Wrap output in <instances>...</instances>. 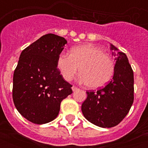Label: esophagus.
Here are the masks:
<instances>
[{"instance_id":"esophagus-1","label":"esophagus","mask_w":148,"mask_h":148,"mask_svg":"<svg viewBox=\"0 0 148 148\" xmlns=\"http://www.w3.org/2000/svg\"><path fill=\"white\" fill-rule=\"evenodd\" d=\"M78 90V88H77L76 86H73V87H72V90H73V91H76V90Z\"/></svg>"}]
</instances>
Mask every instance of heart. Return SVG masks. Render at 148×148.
Here are the masks:
<instances>
[{"instance_id": "obj_1", "label": "heart", "mask_w": 148, "mask_h": 148, "mask_svg": "<svg viewBox=\"0 0 148 148\" xmlns=\"http://www.w3.org/2000/svg\"><path fill=\"white\" fill-rule=\"evenodd\" d=\"M57 65L67 81H71L80 67V81L90 88H99L107 84L114 72L112 59L103 50L92 45L73 47L71 54L61 52L58 57Z\"/></svg>"}]
</instances>
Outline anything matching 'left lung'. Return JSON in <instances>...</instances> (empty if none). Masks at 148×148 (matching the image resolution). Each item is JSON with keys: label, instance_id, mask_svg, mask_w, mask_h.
Returning <instances> with one entry per match:
<instances>
[{"label": "left lung", "instance_id": "left-lung-1", "mask_svg": "<svg viewBox=\"0 0 148 148\" xmlns=\"http://www.w3.org/2000/svg\"><path fill=\"white\" fill-rule=\"evenodd\" d=\"M110 49L117 48L110 45ZM116 64L112 80L103 88L87 91L88 97L81 105L88 121L101 127H112L128 114L134 102V72L126 54L113 53Z\"/></svg>", "mask_w": 148, "mask_h": 148}]
</instances>
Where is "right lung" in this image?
Wrapping results in <instances>:
<instances>
[{
	"label": "right lung",
	"instance_id": "obj_1",
	"mask_svg": "<svg viewBox=\"0 0 148 148\" xmlns=\"http://www.w3.org/2000/svg\"><path fill=\"white\" fill-rule=\"evenodd\" d=\"M66 44L62 37L47 34L21 53L13 77V101L18 112L34 124L55 119L61 101L73 92L57 67Z\"/></svg>",
	"mask_w": 148,
	"mask_h": 148
}]
</instances>
